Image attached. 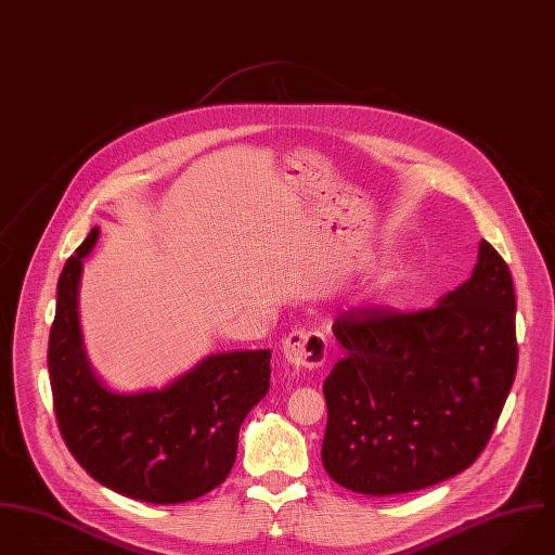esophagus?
<instances>
[{
    "instance_id": "34e87169",
    "label": "esophagus",
    "mask_w": 555,
    "mask_h": 555,
    "mask_svg": "<svg viewBox=\"0 0 555 555\" xmlns=\"http://www.w3.org/2000/svg\"><path fill=\"white\" fill-rule=\"evenodd\" d=\"M283 356L296 369H318L326 362L328 340L320 331H294L283 340Z\"/></svg>"
}]
</instances>
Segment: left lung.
I'll return each instance as SVG.
<instances>
[{"mask_svg": "<svg viewBox=\"0 0 555 555\" xmlns=\"http://www.w3.org/2000/svg\"><path fill=\"white\" fill-rule=\"evenodd\" d=\"M515 311L511 270L482 240L472 276L438 307L340 313L345 356L324 382L322 463L334 482L397 495L467 469L515 382Z\"/></svg>", "mask_w": 555, "mask_h": 555, "instance_id": "1", "label": "left lung"}]
</instances>
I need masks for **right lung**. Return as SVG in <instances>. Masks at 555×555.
Masks as SVG:
<instances>
[{"mask_svg": "<svg viewBox=\"0 0 555 555\" xmlns=\"http://www.w3.org/2000/svg\"><path fill=\"white\" fill-rule=\"evenodd\" d=\"M96 240L99 227L57 281L49 375L62 438L112 491L150 504L191 502L229 476L240 425L270 388L272 353H212L160 390L115 392L92 369L79 324L83 259Z\"/></svg>", "mask_w": 555, "mask_h": 555, "instance_id": "right-lung-1", "label": "right lung"}]
</instances>
